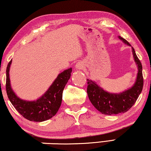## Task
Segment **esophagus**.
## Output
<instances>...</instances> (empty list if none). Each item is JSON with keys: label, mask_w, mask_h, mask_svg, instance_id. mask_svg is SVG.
Listing matches in <instances>:
<instances>
[{"label": "esophagus", "mask_w": 151, "mask_h": 151, "mask_svg": "<svg viewBox=\"0 0 151 151\" xmlns=\"http://www.w3.org/2000/svg\"><path fill=\"white\" fill-rule=\"evenodd\" d=\"M76 68H77V69H81V68H83V64H82V63H76Z\"/></svg>", "instance_id": "1"}]
</instances>
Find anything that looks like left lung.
I'll return each instance as SVG.
<instances>
[{
    "label": "left lung",
    "mask_w": 151,
    "mask_h": 151,
    "mask_svg": "<svg viewBox=\"0 0 151 151\" xmlns=\"http://www.w3.org/2000/svg\"><path fill=\"white\" fill-rule=\"evenodd\" d=\"M128 45L131 46L127 40L119 37ZM134 59L138 66L136 82L132 87L119 94H112L104 91L93 81L87 79V94L89 100L95 108L102 114L112 115L124 113L131 108L137 101L143 87L142 64L132 47Z\"/></svg>",
    "instance_id": "left-lung-1"
}]
</instances>
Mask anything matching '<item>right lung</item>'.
<instances>
[{
    "mask_svg": "<svg viewBox=\"0 0 151 151\" xmlns=\"http://www.w3.org/2000/svg\"><path fill=\"white\" fill-rule=\"evenodd\" d=\"M12 60L6 67V91L7 96L17 111L30 121L42 122L54 116L59 109L63 99V92L69 80L72 72L70 68L58 75L52 85L43 95L35 101H27L19 99L11 87L9 69Z\"/></svg>",
    "mask_w": 151,
    "mask_h": 151,
    "instance_id": "add662e5",
    "label": "right lung"
}]
</instances>
